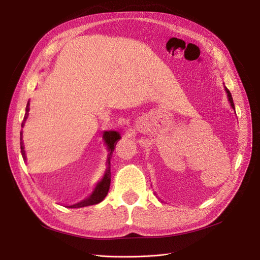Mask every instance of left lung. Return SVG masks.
I'll use <instances>...</instances> for the list:
<instances>
[{
	"label": "left lung",
	"instance_id": "left-lung-1",
	"mask_svg": "<svg viewBox=\"0 0 260 260\" xmlns=\"http://www.w3.org/2000/svg\"><path fill=\"white\" fill-rule=\"evenodd\" d=\"M224 90H225V92H226V94H228V100H229V102H230V104H231V106H232V108H234V103H233V99H232V95H231V93H230V91L228 90L225 86H224Z\"/></svg>",
	"mask_w": 260,
	"mask_h": 260
}]
</instances>
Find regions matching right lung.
Returning <instances> with one entry per match:
<instances>
[{
    "mask_svg": "<svg viewBox=\"0 0 260 260\" xmlns=\"http://www.w3.org/2000/svg\"><path fill=\"white\" fill-rule=\"evenodd\" d=\"M29 102L27 103V107H26V114L25 117H23V121L21 123V127H23V123H25L26 119L28 118V112H29ZM20 135H22V132H20ZM121 137L119 133L117 131H104L103 135V139L105 141V144L107 145V149H108V156H107V168L105 171V175L102 179L100 182L96 184L94 191L92 192V194L89 196L88 199H85L79 203L74 204V205H70L68 207L70 208H80V207H85V206H90V205H95V204L101 203L105 199V196L108 193L109 190V185H111V158L113 152L115 149V146ZM20 140H22V137L20 138ZM20 148H21V155L23 157V159L26 160V155H25V151H23V144L22 141L20 142Z\"/></svg>",
    "mask_w": 260,
    "mask_h": 260,
    "instance_id": "obj_1",
    "label": "right lung"
}]
</instances>
